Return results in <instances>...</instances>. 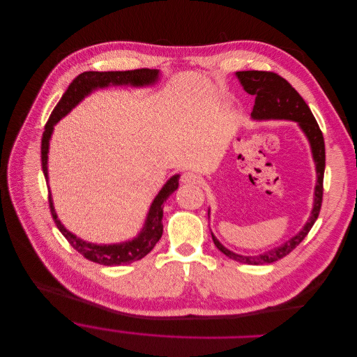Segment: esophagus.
<instances>
[{"instance_id":"obj_1","label":"esophagus","mask_w":357,"mask_h":357,"mask_svg":"<svg viewBox=\"0 0 357 357\" xmlns=\"http://www.w3.org/2000/svg\"><path fill=\"white\" fill-rule=\"evenodd\" d=\"M181 181L184 184H198L201 181V177L192 172H187L181 176Z\"/></svg>"}]
</instances>
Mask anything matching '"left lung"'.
<instances>
[{
	"label": "left lung",
	"mask_w": 357,
	"mask_h": 357,
	"mask_svg": "<svg viewBox=\"0 0 357 357\" xmlns=\"http://www.w3.org/2000/svg\"><path fill=\"white\" fill-rule=\"evenodd\" d=\"M236 77L239 79L243 90L250 96H255V105L252 111V118L256 121L264 119H289L296 121L304 135L307 136L312 158L315 162L317 170V185H315V197L311 215L303 229L281 246L273 248L264 253L257 256H242L227 249L215 236L212 235V241L215 246L229 259L245 263V264H268L277 261L293 252L308 235L311 228L314 227L322 205V194H324V173H325V142L322 132L314 118L310 107L303 100V97L296 91V89L281 76L273 73V71H236ZM209 215V211H208Z\"/></svg>",
	"instance_id": "left-lung-1"
}]
</instances>
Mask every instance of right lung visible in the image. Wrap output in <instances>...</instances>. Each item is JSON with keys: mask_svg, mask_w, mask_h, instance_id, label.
Here are the masks:
<instances>
[{"mask_svg": "<svg viewBox=\"0 0 357 357\" xmlns=\"http://www.w3.org/2000/svg\"><path fill=\"white\" fill-rule=\"evenodd\" d=\"M159 80V70L153 68H137L128 71H84L79 75L73 82L70 83L68 89L64 91L63 97L52 111L49 121L45 125V132L42 136L40 146V159H42V170L46 181L47 178V153H49V142L53 132V126L73 109L79 102H82L89 94H91L97 89H105L108 86H132V87H146L152 86ZM180 174H176L167 180L159 194L155 197L144 228L140 234L132 241H126L122 243L114 245H96L86 242L76 235L67 231L53 206L52 194L49 191V206L52 217L54 220L56 227L67 239V242L73 246L79 253H82L86 259L104 264V266H119L129 264L132 261L140 260L145 257L159 242L163 234V205L166 199L178 188Z\"/></svg>", "mask_w": 357, "mask_h": 357, "instance_id": "1", "label": "right lung"}]
</instances>
